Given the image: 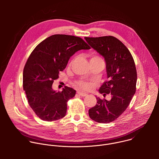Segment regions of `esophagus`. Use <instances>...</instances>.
Instances as JSON below:
<instances>
[{
  "label": "esophagus",
  "instance_id": "1",
  "mask_svg": "<svg viewBox=\"0 0 159 159\" xmlns=\"http://www.w3.org/2000/svg\"><path fill=\"white\" fill-rule=\"evenodd\" d=\"M77 94L79 95V96H85L86 95H87V94L86 93H81V92H77Z\"/></svg>",
  "mask_w": 159,
  "mask_h": 159
}]
</instances>
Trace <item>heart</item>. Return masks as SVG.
<instances>
[{"mask_svg": "<svg viewBox=\"0 0 159 159\" xmlns=\"http://www.w3.org/2000/svg\"><path fill=\"white\" fill-rule=\"evenodd\" d=\"M102 60V58L98 55H94L91 57V58H90V60ZM75 84L79 89L82 90H90L93 87V84L85 80H77L75 82Z\"/></svg>", "mask_w": 159, "mask_h": 159, "instance_id": "heart-1", "label": "heart"}]
</instances>
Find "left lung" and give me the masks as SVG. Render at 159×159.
Wrapping results in <instances>:
<instances>
[{
	"mask_svg": "<svg viewBox=\"0 0 159 159\" xmlns=\"http://www.w3.org/2000/svg\"><path fill=\"white\" fill-rule=\"evenodd\" d=\"M86 41L105 59L107 80L99 89L104 96L110 94V101L96 98L97 104L89 110V117L100 123L116 120L126 110L136 92L137 74L129 50L112 36L85 38Z\"/></svg>",
	"mask_w": 159,
	"mask_h": 159,
	"instance_id": "obj_1",
	"label": "left lung"
}]
</instances>
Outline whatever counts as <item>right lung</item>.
<instances>
[{
    "mask_svg": "<svg viewBox=\"0 0 159 159\" xmlns=\"http://www.w3.org/2000/svg\"><path fill=\"white\" fill-rule=\"evenodd\" d=\"M90 47L81 38L54 34L41 41L30 55L23 70V89L29 105L38 118L46 121L63 118L67 102L76 91L65 86L61 92L52 89L70 57L80 50Z\"/></svg>",
    "mask_w": 159,
    "mask_h": 159,
    "instance_id": "add662e5",
    "label": "right lung"
}]
</instances>
